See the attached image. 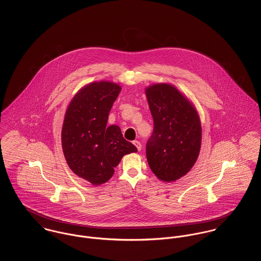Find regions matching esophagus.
Returning <instances> with one entry per match:
<instances>
[{
    "instance_id": "obj_1",
    "label": "esophagus",
    "mask_w": 261,
    "mask_h": 261,
    "mask_svg": "<svg viewBox=\"0 0 261 261\" xmlns=\"http://www.w3.org/2000/svg\"><path fill=\"white\" fill-rule=\"evenodd\" d=\"M133 144L137 147L138 150H141V149H142V145H141V143H140L139 141H134V143H133Z\"/></svg>"
}]
</instances>
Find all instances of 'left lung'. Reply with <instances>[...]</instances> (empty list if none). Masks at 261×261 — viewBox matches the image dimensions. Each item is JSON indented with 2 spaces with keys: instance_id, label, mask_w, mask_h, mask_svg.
Here are the masks:
<instances>
[{
  "instance_id": "1",
  "label": "left lung",
  "mask_w": 261,
  "mask_h": 261,
  "mask_svg": "<svg viewBox=\"0 0 261 261\" xmlns=\"http://www.w3.org/2000/svg\"><path fill=\"white\" fill-rule=\"evenodd\" d=\"M146 94L153 119V130L146 146L149 168L160 180L173 182L186 175L199 155V115L170 84L151 85Z\"/></svg>"
}]
</instances>
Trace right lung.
Returning a JSON list of instances; mask_svg holds the SVG:
<instances>
[{
	"label": "right lung",
	"instance_id": "right-lung-1",
	"mask_svg": "<svg viewBox=\"0 0 261 261\" xmlns=\"http://www.w3.org/2000/svg\"><path fill=\"white\" fill-rule=\"evenodd\" d=\"M120 86L93 82L71 100L61 133L62 149L69 168L78 177L98 186L108 182L121 158L137 148L122 137L117 125L108 124Z\"/></svg>",
	"mask_w": 261,
	"mask_h": 261
}]
</instances>
